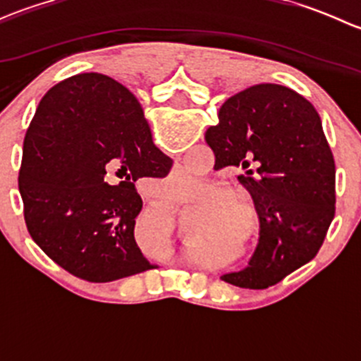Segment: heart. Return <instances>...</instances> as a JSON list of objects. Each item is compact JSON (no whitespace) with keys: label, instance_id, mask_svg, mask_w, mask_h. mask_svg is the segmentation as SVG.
Here are the masks:
<instances>
[{"label":"heart","instance_id":"obj_1","mask_svg":"<svg viewBox=\"0 0 361 361\" xmlns=\"http://www.w3.org/2000/svg\"><path fill=\"white\" fill-rule=\"evenodd\" d=\"M202 188V183L190 173H173L171 176H167L166 180L160 183V190L166 197L174 199V201H180V199H187L190 195H194L195 192H199ZM221 195L218 192H214L211 195V199H220Z\"/></svg>","mask_w":361,"mask_h":361}]
</instances>
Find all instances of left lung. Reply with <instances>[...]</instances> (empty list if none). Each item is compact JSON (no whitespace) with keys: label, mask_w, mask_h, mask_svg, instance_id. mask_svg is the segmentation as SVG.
I'll return each instance as SVG.
<instances>
[{"label":"left lung","mask_w":361,"mask_h":361,"mask_svg":"<svg viewBox=\"0 0 361 361\" xmlns=\"http://www.w3.org/2000/svg\"><path fill=\"white\" fill-rule=\"evenodd\" d=\"M129 110L145 120L126 90ZM214 167H239L260 220L248 265L221 276L239 288L264 290L316 257L336 214V164L311 103L295 90L258 83L221 104L206 130Z\"/></svg>","instance_id":"obj_1"}]
</instances>
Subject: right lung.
Listing matches in <instances>:
<instances>
[{
    "instance_id": "obj_1",
    "label": "right lung",
    "mask_w": 361,
    "mask_h": 361,
    "mask_svg": "<svg viewBox=\"0 0 361 361\" xmlns=\"http://www.w3.org/2000/svg\"><path fill=\"white\" fill-rule=\"evenodd\" d=\"M101 73L54 85L24 137L19 190L32 241L69 274L108 283L154 269L134 239L137 178H162L173 160ZM111 173L123 178L111 184Z\"/></svg>"
}]
</instances>
